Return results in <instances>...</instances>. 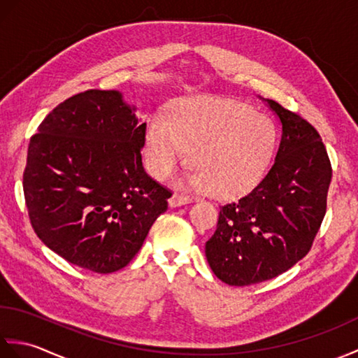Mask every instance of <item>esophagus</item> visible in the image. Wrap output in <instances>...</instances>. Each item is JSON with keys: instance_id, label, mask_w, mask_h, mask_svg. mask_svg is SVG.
<instances>
[{"instance_id": "34e87169", "label": "esophagus", "mask_w": 358, "mask_h": 358, "mask_svg": "<svg viewBox=\"0 0 358 358\" xmlns=\"http://www.w3.org/2000/svg\"><path fill=\"white\" fill-rule=\"evenodd\" d=\"M191 203V199L187 195H180V194H173L169 199V206L171 208H178L183 206V204Z\"/></svg>"}]
</instances>
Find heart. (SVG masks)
I'll use <instances>...</instances> for the list:
<instances>
[{
  "label": "heart",
  "mask_w": 358,
  "mask_h": 358,
  "mask_svg": "<svg viewBox=\"0 0 358 358\" xmlns=\"http://www.w3.org/2000/svg\"><path fill=\"white\" fill-rule=\"evenodd\" d=\"M278 131L249 104L215 96H189L166 117L157 112L144 134V162L155 180L183 164L194 166L178 185L235 199L252 191L275 158Z\"/></svg>",
  "instance_id": "heart-1"
}]
</instances>
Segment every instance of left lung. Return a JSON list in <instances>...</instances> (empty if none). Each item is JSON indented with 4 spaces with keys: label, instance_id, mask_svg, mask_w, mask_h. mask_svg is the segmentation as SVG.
<instances>
[{
    "label": "left lung",
    "instance_id": "left-lung-1",
    "mask_svg": "<svg viewBox=\"0 0 358 358\" xmlns=\"http://www.w3.org/2000/svg\"><path fill=\"white\" fill-rule=\"evenodd\" d=\"M258 98L281 126L273 166L252 192L220 208L217 231L204 248L212 272L231 286L271 280L309 252L332 177L315 129L277 101Z\"/></svg>",
    "mask_w": 358,
    "mask_h": 358
}]
</instances>
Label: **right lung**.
Wrapping results in <instances>:
<instances>
[{
	"label": "right lung",
	"instance_id": "1",
	"mask_svg": "<svg viewBox=\"0 0 358 358\" xmlns=\"http://www.w3.org/2000/svg\"><path fill=\"white\" fill-rule=\"evenodd\" d=\"M146 123L120 90H86L57 106L30 138L22 177L35 234L96 273L132 260L171 192L141 162Z\"/></svg>",
	"mask_w": 358,
	"mask_h": 358
}]
</instances>
